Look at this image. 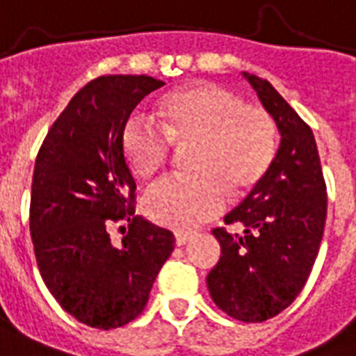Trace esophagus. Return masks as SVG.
I'll return each instance as SVG.
<instances>
[{"label":"esophagus","instance_id":"obj_1","mask_svg":"<svg viewBox=\"0 0 356 356\" xmlns=\"http://www.w3.org/2000/svg\"><path fill=\"white\" fill-rule=\"evenodd\" d=\"M192 232H175V243L185 245L186 241H191Z\"/></svg>","mask_w":356,"mask_h":356}]
</instances>
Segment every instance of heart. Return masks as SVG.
Here are the masks:
<instances>
[{"label": "heart", "mask_w": 356, "mask_h": 356, "mask_svg": "<svg viewBox=\"0 0 356 356\" xmlns=\"http://www.w3.org/2000/svg\"><path fill=\"white\" fill-rule=\"evenodd\" d=\"M158 124L131 118L122 131V152L141 181L156 177L173 147H191L185 179L154 186L145 200L158 225L188 232L225 209L228 192L241 198L259 185L277 154V124L264 105L243 102L225 86L191 84L156 105Z\"/></svg>", "instance_id": "heart-1"}]
</instances>
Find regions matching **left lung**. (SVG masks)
<instances>
[{
  "label": "left lung",
  "mask_w": 356,
  "mask_h": 356,
  "mask_svg": "<svg viewBox=\"0 0 356 356\" xmlns=\"http://www.w3.org/2000/svg\"><path fill=\"white\" fill-rule=\"evenodd\" d=\"M245 77L272 113L281 145L266 177L225 217L243 226V236L213 228L220 259L207 289L230 317L262 323L286 309L312 273L325 232L326 183L309 124L268 81Z\"/></svg>",
  "instance_id": "obj_1"
}]
</instances>
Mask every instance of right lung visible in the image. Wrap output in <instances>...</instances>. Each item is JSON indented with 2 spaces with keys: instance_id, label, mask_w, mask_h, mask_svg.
<instances>
[{
  "instance_id": "obj_1",
  "label": "right lung",
  "mask_w": 356,
  "mask_h": 356,
  "mask_svg": "<svg viewBox=\"0 0 356 356\" xmlns=\"http://www.w3.org/2000/svg\"><path fill=\"white\" fill-rule=\"evenodd\" d=\"M147 75L84 84L35 158L30 234L44 285L79 323L111 330L141 315L175 238L136 215V181L122 152L130 113L162 86ZM127 222L115 245L108 232ZM122 228V226H120Z\"/></svg>"
}]
</instances>
